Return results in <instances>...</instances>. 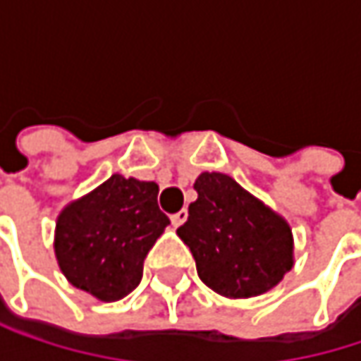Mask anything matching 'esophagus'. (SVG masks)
<instances>
[{
    "instance_id": "obj_1",
    "label": "esophagus",
    "mask_w": 361,
    "mask_h": 361,
    "mask_svg": "<svg viewBox=\"0 0 361 361\" xmlns=\"http://www.w3.org/2000/svg\"><path fill=\"white\" fill-rule=\"evenodd\" d=\"M185 219H188V211H185V209H181L180 213L171 215V226H173V228H180V226L183 224V221H185Z\"/></svg>"
}]
</instances>
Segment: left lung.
Instances as JSON below:
<instances>
[{
	"mask_svg": "<svg viewBox=\"0 0 361 361\" xmlns=\"http://www.w3.org/2000/svg\"><path fill=\"white\" fill-rule=\"evenodd\" d=\"M178 236L196 261L198 278L226 299H251L278 286L295 265L290 224L226 173L194 181Z\"/></svg>",
	"mask_w": 361,
	"mask_h": 361,
	"instance_id": "8db88e82",
	"label": "left lung"
}]
</instances>
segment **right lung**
I'll return each instance as SVG.
<instances>
[{"label": "right lung", "mask_w": 361, "mask_h": 361, "mask_svg": "<svg viewBox=\"0 0 361 361\" xmlns=\"http://www.w3.org/2000/svg\"><path fill=\"white\" fill-rule=\"evenodd\" d=\"M157 196L154 181L114 173L71 200L54 230V252L64 278L104 303L127 297L142 280L146 255L169 226Z\"/></svg>", "instance_id": "obj_1"}]
</instances>
